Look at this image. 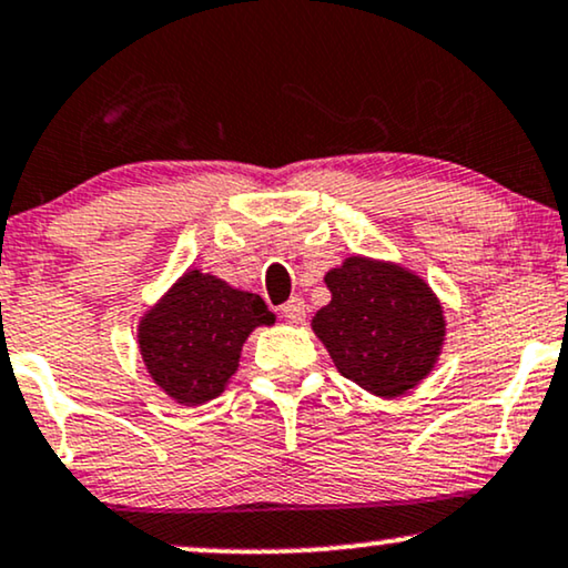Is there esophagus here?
Returning a JSON list of instances; mask_svg holds the SVG:
<instances>
[{"mask_svg":"<svg viewBox=\"0 0 568 568\" xmlns=\"http://www.w3.org/2000/svg\"><path fill=\"white\" fill-rule=\"evenodd\" d=\"M280 312H283V316L288 322H296V324H301L306 320V304H304V298H298V296H293L288 304H283V308H280Z\"/></svg>","mask_w":568,"mask_h":568,"instance_id":"obj_1","label":"esophagus"}]
</instances>
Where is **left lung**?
<instances>
[{
	"mask_svg": "<svg viewBox=\"0 0 568 568\" xmlns=\"http://www.w3.org/2000/svg\"><path fill=\"white\" fill-rule=\"evenodd\" d=\"M332 301L312 329L337 372L376 397H399L434 372L447 337L442 301L418 272L353 254L324 275Z\"/></svg>",
	"mask_w": 568,
	"mask_h": 568,
	"instance_id": "obj_1",
	"label": "left lung"
}]
</instances>
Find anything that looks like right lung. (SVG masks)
Here are the masks:
<instances>
[{"label": "right lung", "instance_id": "obj_1", "mask_svg": "<svg viewBox=\"0 0 568 568\" xmlns=\"http://www.w3.org/2000/svg\"><path fill=\"white\" fill-rule=\"evenodd\" d=\"M270 324L275 314L256 293L186 270L140 316L138 345L158 389L179 405H205L239 372L246 337Z\"/></svg>", "mask_w": 568, "mask_h": 568}]
</instances>
